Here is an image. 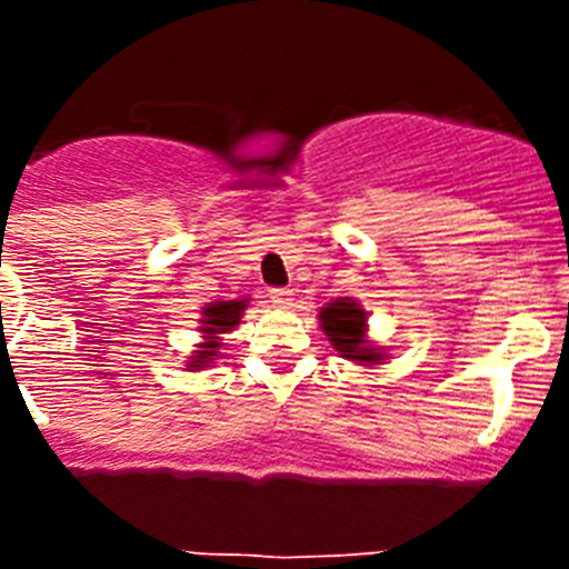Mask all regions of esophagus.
<instances>
[{
  "instance_id": "1",
  "label": "esophagus",
  "mask_w": 569,
  "mask_h": 569,
  "mask_svg": "<svg viewBox=\"0 0 569 569\" xmlns=\"http://www.w3.org/2000/svg\"><path fill=\"white\" fill-rule=\"evenodd\" d=\"M270 299H273V305L276 308H293V290H288V288H276V290H270Z\"/></svg>"
}]
</instances>
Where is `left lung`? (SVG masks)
<instances>
[{
  "instance_id": "1",
  "label": "left lung",
  "mask_w": 569,
  "mask_h": 569,
  "mask_svg": "<svg viewBox=\"0 0 569 569\" xmlns=\"http://www.w3.org/2000/svg\"><path fill=\"white\" fill-rule=\"evenodd\" d=\"M319 321L330 345L345 359L359 365H381L385 353L367 341V310L353 299H336L319 310Z\"/></svg>"
}]
</instances>
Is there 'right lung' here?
I'll return each instance as SVG.
<instances>
[{
	"label": "right lung",
	"mask_w": 569,
	"mask_h": 569,
	"mask_svg": "<svg viewBox=\"0 0 569 569\" xmlns=\"http://www.w3.org/2000/svg\"><path fill=\"white\" fill-rule=\"evenodd\" d=\"M248 308V299H233V301H210L208 308L202 310V345L199 350H193V356H188L190 370H202L210 361L219 356V347H222V333H230L241 321V313Z\"/></svg>",
	"instance_id": "right-lung-1"
}]
</instances>
